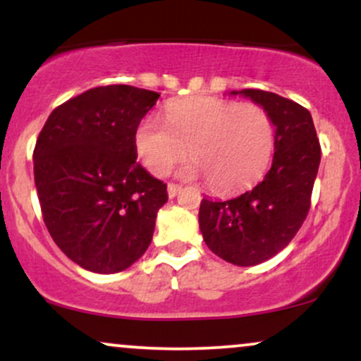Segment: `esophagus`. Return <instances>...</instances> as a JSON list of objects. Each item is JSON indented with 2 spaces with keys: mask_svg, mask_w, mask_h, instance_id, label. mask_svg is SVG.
Here are the masks:
<instances>
[{
  "mask_svg": "<svg viewBox=\"0 0 361 361\" xmlns=\"http://www.w3.org/2000/svg\"><path fill=\"white\" fill-rule=\"evenodd\" d=\"M180 190H181V185L169 183V185H168V195H169V198H175L176 195H178V192H180Z\"/></svg>",
  "mask_w": 361,
  "mask_h": 361,
  "instance_id": "34e87169",
  "label": "esophagus"
}]
</instances>
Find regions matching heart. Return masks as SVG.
<instances>
[{"label":"heart","instance_id":"1","mask_svg":"<svg viewBox=\"0 0 361 361\" xmlns=\"http://www.w3.org/2000/svg\"><path fill=\"white\" fill-rule=\"evenodd\" d=\"M166 123L147 117L135 130L137 154L152 175L163 176L190 154L181 175L207 176L219 193L250 188L267 173L275 152L271 115L255 103L190 97L166 105Z\"/></svg>","mask_w":361,"mask_h":361}]
</instances>
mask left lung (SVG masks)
Masks as SVG:
<instances>
[{"mask_svg": "<svg viewBox=\"0 0 361 361\" xmlns=\"http://www.w3.org/2000/svg\"><path fill=\"white\" fill-rule=\"evenodd\" d=\"M244 94L271 115L276 128L275 156L263 181L231 200L204 198L198 212L205 244L219 258L252 267L270 259L299 233L310 209L321 163V144L309 110L263 90Z\"/></svg>", "mask_w": 361, "mask_h": 361, "instance_id": "obj_1", "label": "left lung"}]
</instances>
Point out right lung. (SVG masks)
<instances>
[{
    "label": "right lung",
    "instance_id": "right-lung-1",
    "mask_svg": "<svg viewBox=\"0 0 361 361\" xmlns=\"http://www.w3.org/2000/svg\"><path fill=\"white\" fill-rule=\"evenodd\" d=\"M157 98L135 86H98L54 109L40 130L34 176L45 227L85 270H127L152 241L168 192L135 161V130Z\"/></svg>",
    "mask_w": 361,
    "mask_h": 361
}]
</instances>
